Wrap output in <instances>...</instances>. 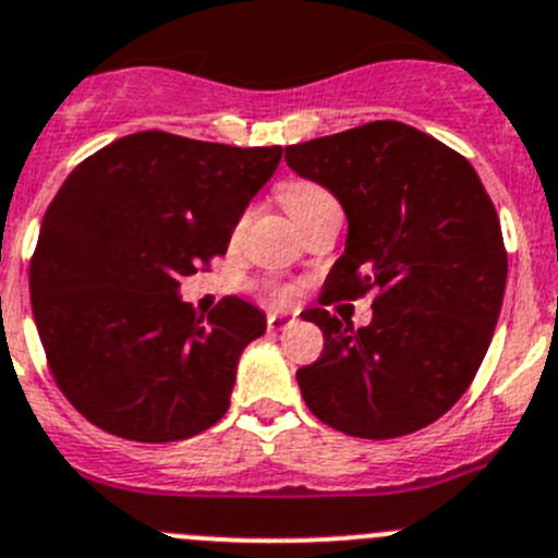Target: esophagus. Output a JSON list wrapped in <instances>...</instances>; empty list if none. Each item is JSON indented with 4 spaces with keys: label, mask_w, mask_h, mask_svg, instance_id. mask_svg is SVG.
Returning <instances> with one entry per match:
<instances>
[{
    "label": "esophagus",
    "mask_w": 558,
    "mask_h": 558,
    "mask_svg": "<svg viewBox=\"0 0 558 558\" xmlns=\"http://www.w3.org/2000/svg\"><path fill=\"white\" fill-rule=\"evenodd\" d=\"M294 322H296V318L289 316V313H269V316H267L269 332H280V329L294 327Z\"/></svg>",
    "instance_id": "obj_1"
}]
</instances>
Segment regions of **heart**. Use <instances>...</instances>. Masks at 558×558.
Instances as JSON below:
<instances>
[{
	"label": "heart",
	"mask_w": 558,
	"mask_h": 558,
	"mask_svg": "<svg viewBox=\"0 0 558 558\" xmlns=\"http://www.w3.org/2000/svg\"><path fill=\"white\" fill-rule=\"evenodd\" d=\"M278 196L280 202H283V207L289 209L291 218H294L300 226L305 223L311 215H316L318 209L329 207V204H338L327 187L311 180H286L283 185L278 187ZM242 226H245V218L236 223V231H240ZM275 300L278 302L291 300V289H275Z\"/></svg>",
	"instance_id": "heart-1"
}]
</instances>
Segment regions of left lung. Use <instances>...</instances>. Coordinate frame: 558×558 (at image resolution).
<instances>
[{"mask_svg":"<svg viewBox=\"0 0 558 558\" xmlns=\"http://www.w3.org/2000/svg\"><path fill=\"white\" fill-rule=\"evenodd\" d=\"M286 163L349 220L324 300L376 291L367 327L305 313L324 332L322 356L296 371L307 409L360 439L436 423L477 376L505 300V240L477 171L392 119L286 147Z\"/></svg>","mask_w":558,"mask_h":558,"instance_id":"1","label":"left lung"}]
</instances>
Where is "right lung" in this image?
I'll return each mask as SVG.
<instances>
[{"mask_svg": "<svg viewBox=\"0 0 558 558\" xmlns=\"http://www.w3.org/2000/svg\"><path fill=\"white\" fill-rule=\"evenodd\" d=\"M280 153L144 130L62 182L43 215L29 296L53 381L92 425L163 445L226 414L240 354L267 318L240 296L204 318L177 291L223 256Z\"/></svg>", "mask_w": 558, "mask_h": 558, "instance_id": "add662e5", "label": "right lung"}]
</instances>
